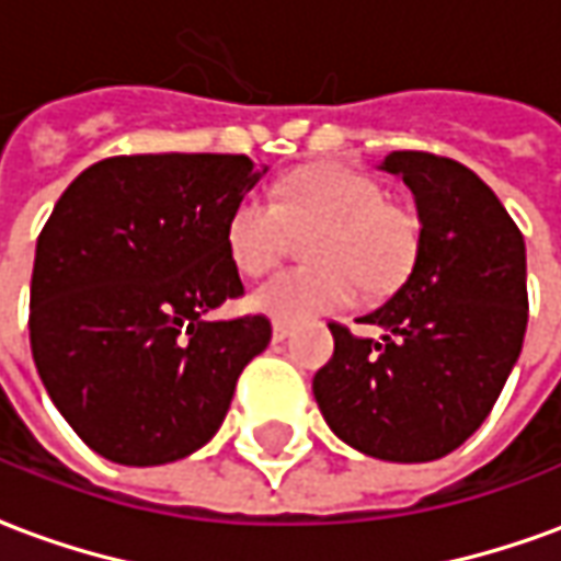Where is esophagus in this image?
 Returning a JSON list of instances; mask_svg holds the SVG:
<instances>
[{"label": "esophagus", "mask_w": 561, "mask_h": 561, "mask_svg": "<svg viewBox=\"0 0 561 561\" xmlns=\"http://www.w3.org/2000/svg\"><path fill=\"white\" fill-rule=\"evenodd\" d=\"M289 335V327L284 323V320H274V327H272V339L274 342H284Z\"/></svg>", "instance_id": "1"}]
</instances>
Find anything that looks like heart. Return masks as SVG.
<instances>
[{
	"label": "heart",
	"mask_w": 561,
	"mask_h": 561,
	"mask_svg": "<svg viewBox=\"0 0 561 561\" xmlns=\"http://www.w3.org/2000/svg\"><path fill=\"white\" fill-rule=\"evenodd\" d=\"M308 234L305 256L318 265L272 277L250 305L274 320H311L360 299L363 284L385 293L403 284L419 256V222L385 201V188L342 164H314L287 176L274 201L247 195L234 204L226 243L247 277L272 272L287 247V229Z\"/></svg>",
	"instance_id": "1"
}]
</instances>
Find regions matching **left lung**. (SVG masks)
Listing matches in <instances>:
<instances>
[{"mask_svg": "<svg viewBox=\"0 0 561 561\" xmlns=\"http://www.w3.org/2000/svg\"><path fill=\"white\" fill-rule=\"evenodd\" d=\"M419 207V256L357 339L330 323L335 351L314 376L323 419L351 449L419 465L455 451L492 412L528 323L525 241L504 204L465 164L391 152Z\"/></svg>", "mask_w": 561, "mask_h": 561, "instance_id": "left-lung-1", "label": "left lung"}]
</instances>
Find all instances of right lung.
<instances>
[{"label": "right lung", "mask_w": 561, "mask_h": 561, "mask_svg": "<svg viewBox=\"0 0 561 561\" xmlns=\"http://www.w3.org/2000/svg\"><path fill=\"white\" fill-rule=\"evenodd\" d=\"M265 173L247 156H115L54 204L33 262L30 347L96 455L168 465L219 431L243 366L272 342L262 314L207 320L243 293L226 226Z\"/></svg>", "instance_id": "obj_1"}]
</instances>
